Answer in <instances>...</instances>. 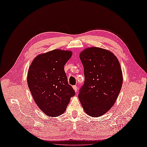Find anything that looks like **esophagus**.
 I'll use <instances>...</instances> for the list:
<instances>
[{
  "instance_id": "1",
  "label": "esophagus",
  "mask_w": 147,
  "mask_h": 147,
  "mask_svg": "<svg viewBox=\"0 0 147 147\" xmlns=\"http://www.w3.org/2000/svg\"><path fill=\"white\" fill-rule=\"evenodd\" d=\"M73 89L74 90L75 92H76V94H77V92H78V89H77V86H73Z\"/></svg>"
}]
</instances>
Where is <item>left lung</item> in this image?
Segmentation results:
<instances>
[{"label":"left lung","mask_w":147,"mask_h":147,"mask_svg":"<svg viewBox=\"0 0 147 147\" xmlns=\"http://www.w3.org/2000/svg\"><path fill=\"white\" fill-rule=\"evenodd\" d=\"M84 83L78 98L89 116L99 117L112 107L123 84L119 62L113 53L98 47L84 49L80 54Z\"/></svg>","instance_id":"left-lung-1"}]
</instances>
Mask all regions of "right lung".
I'll return each instance as SVG.
<instances>
[{
	"label": "right lung",
	"instance_id": "1",
	"mask_svg": "<svg viewBox=\"0 0 147 147\" xmlns=\"http://www.w3.org/2000/svg\"><path fill=\"white\" fill-rule=\"evenodd\" d=\"M72 55L71 51L56 49L37 56L29 67V88L38 108L49 117L63 114L75 94L64 71Z\"/></svg>",
	"mask_w": 147,
	"mask_h": 147
}]
</instances>
